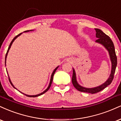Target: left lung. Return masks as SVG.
I'll return each mask as SVG.
<instances>
[{"instance_id":"8db88e82","label":"left lung","mask_w":121,"mask_h":121,"mask_svg":"<svg viewBox=\"0 0 121 121\" xmlns=\"http://www.w3.org/2000/svg\"><path fill=\"white\" fill-rule=\"evenodd\" d=\"M95 30H96V38H98L96 41V42L103 45L109 52L110 59L112 63L111 72L109 75V77L107 79V80L105 83H104L103 84L93 88H86L80 86L77 82L76 72H75V69L73 68V75H72V82L73 84V86L77 90L82 92H86V93H92V94H94V93H97V92L103 90L105 88L106 86H108L111 84L113 78H114V75L117 65V58L116 54V52H115V48L113 41H112V39H110L108 35H105L100 29L96 28Z\"/></svg>"}]
</instances>
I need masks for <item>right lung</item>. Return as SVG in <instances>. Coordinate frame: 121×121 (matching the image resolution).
I'll use <instances>...</instances> for the list:
<instances>
[{"instance_id":"1","label":"right lung","mask_w":121,"mask_h":121,"mask_svg":"<svg viewBox=\"0 0 121 121\" xmlns=\"http://www.w3.org/2000/svg\"><path fill=\"white\" fill-rule=\"evenodd\" d=\"M32 30H26V31H25V32H29V31H32ZM22 33H20V34H19V35H16V36L15 37V38H13V39H12V41H11V43H10V45H9V48H8V50H7V53H6V55H5V66H6V59H7V55H8V52H9V49H10V48H11V46H12V43H13V41L15 40L18 37V36H20V35L21 34H22ZM59 67V66H58V67H56V68H55V69H54V71H53V72H52V75H51V78H50V83H49V86H48V87L47 88H46V89H45V91H44L43 92H42V93H39V94H38V95H26V94H24V93H22V92H20V91H19L20 92H21V93H23L24 95H26V96H28V97H38V96H41V95H43V93H45V92H46L47 91H48V90H49V88H50V86H51V85H52V80H53V76H54V73H55V71H56V69H57ZM6 70H7V69H6ZM7 74H8V78H9V82H10V83L11 84V85H12V86L13 88H15V89H16V88L15 87V86H13V84H12V82H11V79H10V78H9V75H8V72H7Z\"/></svg>"}]
</instances>
